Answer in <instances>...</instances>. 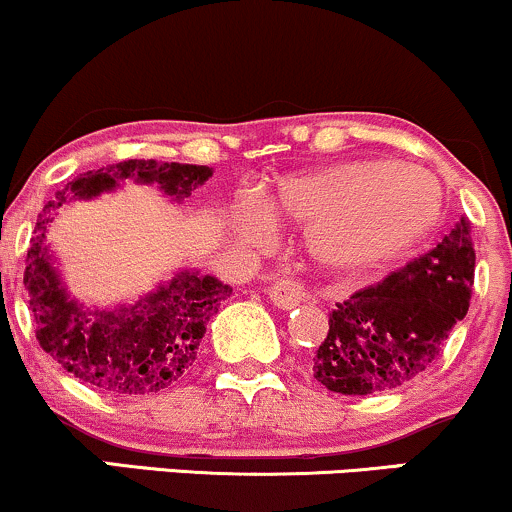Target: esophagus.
<instances>
[{
  "instance_id": "esophagus-1",
  "label": "esophagus",
  "mask_w": 512,
  "mask_h": 512,
  "mask_svg": "<svg viewBox=\"0 0 512 512\" xmlns=\"http://www.w3.org/2000/svg\"><path fill=\"white\" fill-rule=\"evenodd\" d=\"M267 296H269V301L276 305V308L291 310L293 305H298L303 301L305 289L301 284H298L296 279H289V276H284V279H276L274 284L267 286Z\"/></svg>"
}]
</instances>
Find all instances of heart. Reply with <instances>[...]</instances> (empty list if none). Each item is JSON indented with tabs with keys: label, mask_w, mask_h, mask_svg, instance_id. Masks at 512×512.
I'll use <instances>...</instances> for the list:
<instances>
[{
	"label": "heart",
	"mask_w": 512,
	"mask_h": 512,
	"mask_svg": "<svg viewBox=\"0 0 512 512\" xmlns=\"http://www.w3.org/2000/svg\"><path fill=\"white\" fill-rule=\"evenodd\" d=\"M272 209L305 223L310 255L325 267H366L414 248L443 211L433 175L390 161H354L284 180ZM240 236H260L267 214H238Z\"/></svg>",
	"instance_id": "heart-1"
}]
</instances>
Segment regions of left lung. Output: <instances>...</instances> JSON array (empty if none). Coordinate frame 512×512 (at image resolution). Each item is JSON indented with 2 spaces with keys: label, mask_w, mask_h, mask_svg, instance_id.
<instances>
[{
  "label": "left lung",
  "mask_w": 512,
  "mask_h": 512,
  "mask_svg": "<svg viewBox=\"0 0 512 512\" xmlns=\"http://www.w3.org/2000/svg\"><path fill=\"white\" fill-rule=\"evenodd\" d=\"M474 243L467 216L428 250L334 305L313 378L342 395H375L419 378L469 310Z\"/></svg>",
  "instance_id": "8db88e82"
}]
</instances>
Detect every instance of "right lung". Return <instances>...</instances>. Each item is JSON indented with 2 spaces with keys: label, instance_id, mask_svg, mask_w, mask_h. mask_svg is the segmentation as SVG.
<instances>
[{
  "label": "right lung",
  "instance_id": "1",
  "mask_svg": "<svg viewBox=\"0 0 512 512\" xmlns=\"http://www.w3.org/2000/svg\"><path fill=\"white\" fill-rule=\"evenodd\" d=\"M127 178L156 182L166 195L185 199L211 178V168L129 158L67 182L35 223L23 286L35 339L45 354L81 383L108 395L142 397L166 390L192 368L207 322L231 289L214 276L180 272L170 284L122 310L88 313L69 301L43 245L48 211L62 207L69 197H96L113 190L115 182Z\"/></svg>",
  "mask_w": 512,
  "mask_h": 512
}]
</instances>
